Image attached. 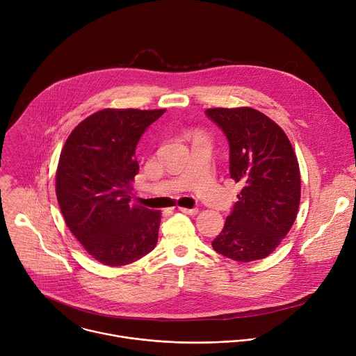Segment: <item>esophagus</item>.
I'll use <instances>...</instances> for the list:
<instances>
[{"mask_svg": "<svg viewBox=\"0 0 356 356\" xmlns=\"http://www.w3.org/2000/svg\"><path fill=\"white\" fill-rule=\"evenodd\" d=\"M181 212H184V213H186V215H196L198 213V208H191V209H188V208H178Z\"/></svg>", "mask_w": 356, "mask_h": 356, "instance_id": "esophagus-1", "label": "esophagus"}]
</instances>
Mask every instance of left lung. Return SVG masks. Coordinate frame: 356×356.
Returning <instances> with one entry per match:
<instances>
[{
    "instance_id": "obj_1",
    "label": "left lung",
    "mask_w": 356,
    "mask_h": 356,
    "mask_svg": "<svg viewBox=\"0 0 356 356\" xmlns=\"http://www.w3.org/2000/svg\"><path fill=\"white\" fill-rule=\"evenodd\" d=\"M229 141V172L242 185L212 248L236 261L267 257L291 229L301 181L294 149L271 118L252 107L208 108Z\"/></svg>"
}]
</instances>
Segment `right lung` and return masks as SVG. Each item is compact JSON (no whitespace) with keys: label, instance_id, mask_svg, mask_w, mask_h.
Instances as JSON below:
<instances>
[{"label":"right lung","instance_id":"obj_1","mask_svg":"<svg viewBox=\"0 0 356 356\" xmlns=\"http://www.w3.org/2000/svg\"><path fill=\"white\" fill-rule=\"evenodd\" d=\"M161 110L104 108L67 137L56 171V198L74 238L97 261L117 267L156 245L160 211L131 202L136 147Z\"/></svg>","mask_w":356,"mask_h":356}]
</instances>
